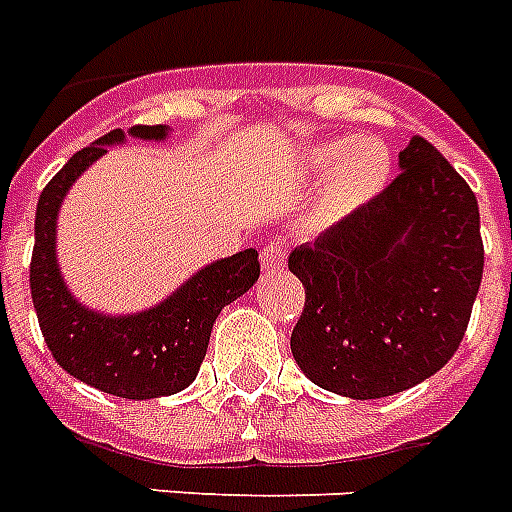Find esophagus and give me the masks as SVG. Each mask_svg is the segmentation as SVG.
<instances>
[{
    "mask_svg": "<svg viewBox=\"0 0 512 512\" xmlns=\"http://www.w3.org/2000/svg\"><path fill=\"white\" fill-rule=\"evenodd\" d=\"M260 263H263V268L268 273L281 271L284 263H287V249H284V244H279V241H268L263 247V252H260Z\"/></svg>",
    "mask_w": 512,
    "mask_h": 512,
    "instance_id": "34e87169",
    "label": "esophagus"
}]
</instances>
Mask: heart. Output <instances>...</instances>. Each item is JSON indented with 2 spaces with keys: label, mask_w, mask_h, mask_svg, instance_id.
<instances>
[{
  "label": "heart",
  "mask_w": 512,
  "mask_h": 512,
  "mask_svg": "<svg viewBox=\"0 0 512 512\" xmlns=\"http://www.w3.org/2000/svg\"><path fill=\"white\" fill-rule=\"evenodd\" d=\"M311 167L316 175H327L329 180L327 196H324V217L348 215L369 199H374L388 183L390 175V151L380 140H353L342 138L321 146L311 159Z\"/></svg>",
  "instance_id": "obj_1"
}]
</instances>
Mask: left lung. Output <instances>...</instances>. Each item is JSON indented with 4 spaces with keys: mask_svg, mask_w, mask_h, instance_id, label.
<instances>
[{
    "mask_svg": "<svg viewBox=\"0 0 512 512\" xmlns=\"http://www.w3.org/2000/svg\"><path fill=\"white\" fill-rule=\"evenodd\" d=\"M396 180L289 255L303 281L292 356L319 388L385 398L460 348L484 276L476 193L414 135Z\"/></svg>",
    "mask_w": 512,
    "mask_h": 512,
    "instance_id": "left-lung-1",
    "label": "left lung"
}]
</instances>
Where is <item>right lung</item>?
<instances>
[{
  "label": "right lung",
  "instance_id": "obj_1",
  "mask_svg": "<svg viewBox=\"0 0 512 512\" xmlns=\"http://www.w3.org/2000/svg\"><path fill=\"white\" fill-rule=\"evenodd\" d=\"M132 135L162 140L167 127L138 124ZM114 130L98 143L76 151L68 164L44 185L36 204L34 255H31V297L42 337L58 361L76 380L119 398L172 396L191 385L207 356L217 313L244 295L260 276L255 249L225 257L201 268L164 303L135 316H103L71 297L55 263V220L74 180L90 167L106 146L122 143Z\"/></svg>",
  "mask_w": 512,
  "mask_h": 512
}]
</instances>
